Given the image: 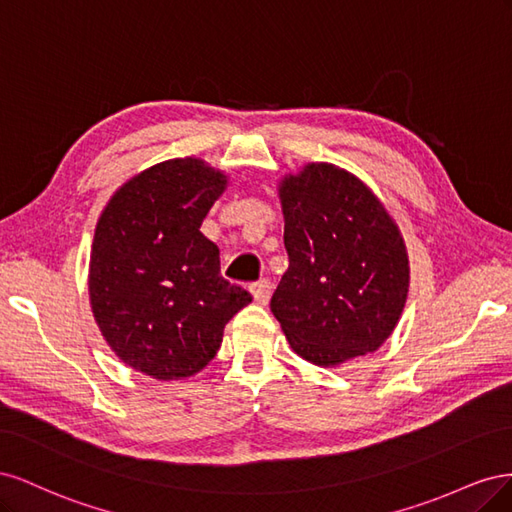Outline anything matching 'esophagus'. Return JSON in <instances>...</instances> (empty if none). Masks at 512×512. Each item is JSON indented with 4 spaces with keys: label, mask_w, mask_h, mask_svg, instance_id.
Masks as SVG:
<instances>
[{
    "label": "esophagus",
    "mask_w": 512,
    "mask_h": 512,
    "mask_svg": "<svg viewBox=\"0 0 512 512\" xmlns=\"http://www.w3.org/2000/svg\"><path fill=\"white\" fill-rule=\"evenodd\" d=\"M250 292H252V297H254V301H256L258 305H267V303H269V299H271L273 286H271V282H269V280H260V282L252 284Z\"/></svg>",
    "instance_id": "esophagus-1"
}]
</instances>
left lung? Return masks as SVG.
<instances>
[{
    "mask_svg": "<svg viewBox=\"0 0 512 512\" xmlns=\"http://www.w3.org/2000/svg\"><path fill=\"white\" fill-rule=\"evenodd\" d=\"M288 271L271 312L290 348L318 367L376 352L395 331L410 288L406 241L367 183L309 162L280 185Z\"/></svg>",
    "mask_w": 512,
    "mask_h": 512,
    "instance_id": "left-lung-1",
    "label": "left lung"
}]
</instances>
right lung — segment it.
<instances>
[{"label": "right lung", "instance_id": "add662e5", "mask_svg": "<svg viewBox=\"0 0 512 512\" xmlns=\"http://www.w3.org/2000/svg\"><path fill=\"white\" fill-rule=\"evenodd\" d=\"M228 177L200 158L153 164L111 196L89 256V305L119 361L156 380L198 374L252 303L220 275L200 224Z\"/></svg>", "mask_w": 512, "mask_h": 512}]
</instances>
